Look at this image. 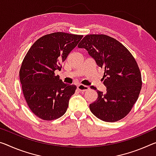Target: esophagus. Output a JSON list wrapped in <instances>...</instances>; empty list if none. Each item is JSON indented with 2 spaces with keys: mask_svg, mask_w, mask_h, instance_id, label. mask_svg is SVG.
I'll return each mask as SVG.
<instances>
[{
  "mask_svg": "<svg viewBox=\"0 0 156 156\" xmlns=\"http://www.w3.org/2000/svg\"><path fill=\"white\" fill-rule=\"evenodd\" d=\"M78 89L80 91H85L89 90L90 87H89L87 85H81V84H80V85H78Z\"/></svg>",
  "mask_w": 156,
  "mask_h": 156,
  "instance_id": "34e87169",
  "label": "esophagus"
}]
</instances>
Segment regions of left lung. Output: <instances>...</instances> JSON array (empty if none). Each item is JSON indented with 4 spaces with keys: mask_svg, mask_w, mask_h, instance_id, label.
Returning <instances> with one entry per match:
<instances>
[{
    "mask_svg": "<svg viewBox=\"0 0 156 156\" xmlns=\"http://www.w3.org/2000/svg\"><path fill=\"white\" fill-rule=\"evenodd\" d=\"M78 46L86 49L96 65L105 69L102 80L106 92L97 91L98 98L90 105L91 112L104 122L122 119L131 110L142 88L135 58L119 41L105 34L86 35Z\"/></svg>",
    "mask_w": 156,
    "mask_h": 156,
    "instance_id": "8db88e82",
    "label": "left lung"
}]
</instances>
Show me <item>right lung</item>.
I'll list each match as a JSON object with an SVG mask.
<instances>
[{
  "label": "right lung",
  "instance_id": "1",
  "mask_svg": "<svg viewBox=\"0 0 156 156\" xmlns=\"http://www.w3.org/2000/svg\"><path fill=\"white\" fill-rule=\"evenodd\" d=\"M83 35L58 32L37 39L25 56L19 71L22 90L28 105L44 120L58 119L66 112L76 90L55 76L60 65L78 45Z\"/></svg>",
  "mask_w": 156,
  "mask_h": 156
}]
</instances>
